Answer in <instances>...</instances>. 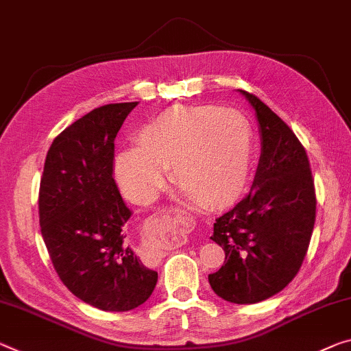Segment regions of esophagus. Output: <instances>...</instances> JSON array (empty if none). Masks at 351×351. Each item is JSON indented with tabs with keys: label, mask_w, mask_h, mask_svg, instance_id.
<instances>
[{
	"label": "esophagus",
	"mask_w": 351,
	"mask_h": 351,
	"mask_svg": "<svg viewBox=\"0 0 351 351\" xmlns=\"http://www.w3.org/2000/svg\"><path fill=\"white\" fill-rule=\"evenodd\" d=\"M169 213H171V215H182L183 212H182V210H179V208H171Z\"/></svg>",
	"instance_id": "esophagus-1"
}]
</instances>
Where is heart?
Masks as SVG:
<instances>
[{"instance_id":"obj_1","label":"heart","mask_w":351,"mask_h":351,"mask_svg":"<svg viewBox=\"0 0 351 351\" xmlns=\"http://www.w3.org/2000/svg\"><path fill=\"white\" fill-rule=\"evenodd\" d=\"M138 149L114 160L122 191L138 204H150L168 183L180 196L206 208H224L245 191L251 172L250 123L232 108L172 106L139 130Z\"/></svg>"}]
</instances>
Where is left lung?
<instances>
[{
  "label": "left lung",
  "mask_w": 351,
  "mask_h": 351,
  "mask_svg": "<svg viewBox=\"0 0 351 351\" xmlns=\"http://www.w3.org/2000/svg\"><path fill=\"white\" fill-rule=\"evenodd\" d=\"M254 110L261 158L247 196L213 224L210 237L226 252L208 274L219 298L254 304L276 295L296 276L315 223V190L306 150L287 123L246 90Z\"/></svg>",
  "instance_id": "left-lung-1"
}]
</instances>
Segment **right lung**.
I'll return each mask as SVG.
<instances>
[{
  "label": "right lung",
  "instance_id": "add662e5",
  "mask_svg": "<svg viewBox=\"0 0 351 351\" xmlns=\"http://www.w3.org/2000/svg\"><path fill=\"white\" fill-rule=\"evenodd\" d=\"M136 105H105L75 121L53 141L40 180V232L59 279L108 312L141 306L158 281L127 243L132 210L112 179L116 134Z\"/></svg>",
  "mask_w": 351,
  "mask_h": 351
}]
</instances>
